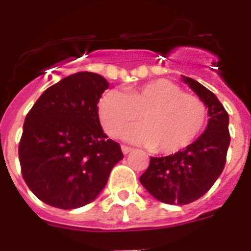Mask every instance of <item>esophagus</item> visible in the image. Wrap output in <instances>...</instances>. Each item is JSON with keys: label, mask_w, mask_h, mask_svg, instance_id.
I'll list each match as a JSON object with an SVG mask.
<instances>
[{"label": "esophagus", "mask_w": 251, "mask_h": 251, "mask_svg": "<svg viewBox=\"0 0 251 251\" xmlns=\"http://www.w3.org/2000/svg\"><path fill=\"white\" fill-rule=\"evenodd\" d=\"M130 151H132V148L128 147V146H122V152H123L124 154H128Z\"/></svg>", "instance_id": "34e87169"}]
</instances>
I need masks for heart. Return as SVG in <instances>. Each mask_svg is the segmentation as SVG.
Here are the masks:
<instances>
[{
    "mask_svg": "<svg viewBox=\"0 0 251 251\" xmlns=\"http://www.w3.org/2000/svg\"><path fill=\"white\" fill-rule=\"evenodd\" d=\"M103 129L118 137L128 124H141L123 133L126 139L153 152L175 153L197 138L206 122V105L199 97L182 93L177 84L156 79L124 92H108L98 103Z\"/></svg>",
    "mask_w": 251,
    "mask_h": 251,
    "instance_id": "b5f03b06",
    "label": "heart"
}]
</instances>
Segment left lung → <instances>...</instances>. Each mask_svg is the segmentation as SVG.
<instances>
[{"mask_svg": "<svg viewBox=\"0 0 251 251\" xmlns=\"http://www.w3.org/2000/svg\"><path fill=\"white\" fill-rule=\"evenodd\" d=\"M182 79L205 103L210 117L207 127L183 151L151 157L150 166L139 177L154 199L170 205H187L203 196L223 172L230 145L229 114L216 95L191 77Z\"/></svg>", "mask_w": 251, "mask_h": 251, "instance_id": "left-lung-1", "label": "left lung"}]
</instances>
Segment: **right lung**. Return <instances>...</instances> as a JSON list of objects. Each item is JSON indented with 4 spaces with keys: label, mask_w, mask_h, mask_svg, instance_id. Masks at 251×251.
I'll return each instance as SVG.
<instances>
[{
    "label": "right lung",
    "mask_w": 251,
    "mask_h": 251,
    "mask_svg": "<svg viewBox=\"0 0 251 251\" xmlns=\"http://www.w3.org/2000/svg\"><path fill=\"white\" fill-rule=\"evenodd\" d=\"M108 86L95 73L69 75L48 88L26 115L21 174L43 202L63 210L88 205L123 158L99 122L98 103Z\"/></svg>",
    "instance_id": "right-lung-1"
}]
</instances>
